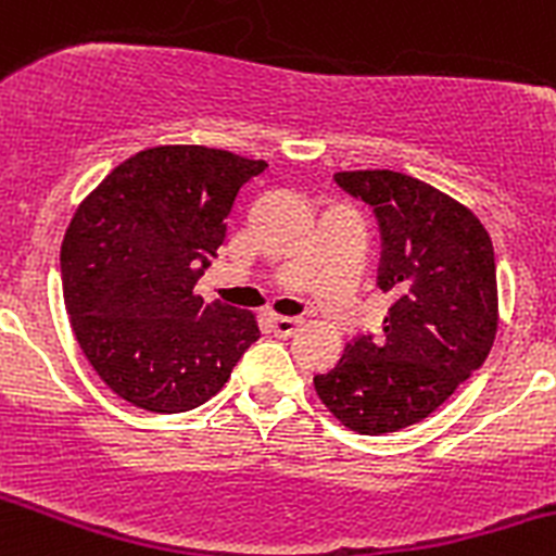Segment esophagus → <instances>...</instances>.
<instances>
[{
	"label": "esophagus",
	"mask_w": 556,
	"mask_h": 556,
	"mask_svg": "<svg viewBox=\"0 0 556 556\" xmlns=\"http://www.w3.org/2000/svg\"><path fill=\"white\" fill-rule=\"evenodd\" d=\"M271 328L277 337H293L295 331L301 328L299 317H282V315H274L271 317Z\"/></svg>",
	"instance_id": "34e87169"
}]
</instances>
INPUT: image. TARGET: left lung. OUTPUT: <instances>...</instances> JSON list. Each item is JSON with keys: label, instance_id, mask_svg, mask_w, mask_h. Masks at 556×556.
Returning a JSON list of instances; mask_svg holds the SVG:
<instances>
[{"label": "left lung", "instance_id": "left-lung-1", "mask_svg": "<svg viewBox=\"0 0 556 556\" xmlns=\"http://www.w3.org/2000/svg\"><path fill=\"white\" fill-rule=\"evenodd\" d=\"M380 223L377 285L393 299L382 333L344 344L315 391L342 427L399 432L424 421L486 361L497 337V266L481 219L396 170H339Z\"/></svg>", "mask_w": 556, "mask_h": 556}]
</instances>
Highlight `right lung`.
<instances>
[{
  "instance_id": "1",
  "label": "right lung",
  "mask_w": 556,
  "mask_h": 556,
  "mask_svg": "<svg viewBox=\"0 0 556 556\" xmlns=\"http://www.w3.org/2000/svg\"><path fill=\"white\" fill-rule=\"evenodd\" d=\"M263 160L154 147L113 168L62 241L70 326L100 380L149 413H185L228 382L261 337L252 312L192 293Z\"/></svg>"
}]
</instances>
